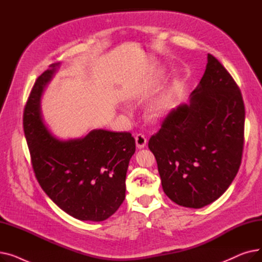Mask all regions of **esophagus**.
I'll return each mask as SVG.
<instances>
[{
    "instance_id": "34e87169",
    "label": "esophagus",
    "mask_w": 262,
    "mask_h": 262,
    "mask_svg": "<svg viewBox=\"0 0 262 262\" xmlns=\"http://www.w3.org/2000/svg\"><path fill=\"white\" fill-rule=\"evenodd\" d=\"M147 140L145 138V136L142 135V134H138L136 136V145L138 148H142L145 146Z\"/></svg>"
}]
</instances>
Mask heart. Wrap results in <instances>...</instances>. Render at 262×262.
I'll return each instance as SVG.
<instances>
[{
    "label": "heart",
    "instance_id": "obj_1",
    "mask_svg": "<svg viewBox=\"0 0 262 262\" xmlns=\"http://www.w3.org/2000/svg\"><path fill=\"white\" fill-rule=\"evenodd\" d=\"M176 87L170 89L167 93H164L160 99H158L152 106L149 107V115L152 117H158L163 115L173 106L176 95Z\"/></svg>",
    "mask_w": 262,
    "mask_h": 262
}]
</instances>
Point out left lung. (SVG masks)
<instances>
[{
  "mask_svg": "<svg viewBox=\"0 0 262 262\" xmlns=\"http://www.w3.org/2000/svg\"><path fill=\"white\" fill-rule=\"evenodd\" d=\"M245 108L239 86L211 54L190 104L173 108L150 137L164 193L202 208L227 190L240 168Z\"/></svg>",
  "mask_w": 262,
  "mask_h": 262,
  "instance_id": "left-lung-1",
  "label": "left lung"
}]
</instances>
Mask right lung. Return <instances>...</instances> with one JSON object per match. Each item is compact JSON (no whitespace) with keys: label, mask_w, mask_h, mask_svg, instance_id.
<instances>
[{"label":"right lung","mask_w":262,"mask_h":262,"mask_svg":"<svg viewBox=\"0 0 262 262\" xmlns=\"http://www.w3.org/2000/svg\"><path fill=\"white\" fill-rule=\"evenodd\" d=\"M58 63L41 74L27 99L23 128L35 176L48 196L81 221H104L125 199V178L136 150L130 133L94 129L85 138L60 141L40 115V95Z\"/></svg>","instance_id":"add662e5"}]
</instances>
